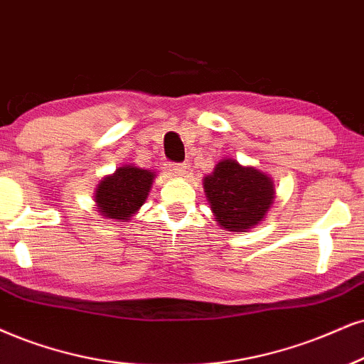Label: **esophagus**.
<instances>
[{"mask_svg": "<svg viewBox=\"0 0 364 364\" xmlns=\"http://www.w3.org/2000/svg\"><path fill=\"white\" fill-rule=\"evenodd\" d=\"M170 172L181 177V175L187 172V167L183 164H170Z\"/></svg>", "mask_w": 364, "mask_h": 364, "instance_id": "34e87169", "label": "esophagus"}]
</instances>
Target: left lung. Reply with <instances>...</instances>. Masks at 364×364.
I'll use <instances>...</instances> for the list:
<instances>
[{"label":"left lung","mask_w":364,"mask_h":364,"mask_svg":"<svg viewBox=\"0 0 364 364\" xmlns=\"http://www.w3.org/2000/svg\"><path fill=\"white\" fill-rule=\"evenodd\" d=\"M204 192L223 230L246 232L270 209L275 199L272 178L255 167L224 159L204 177Z\"/></svg>","instance_id":"8db88e82"}]
</instances>
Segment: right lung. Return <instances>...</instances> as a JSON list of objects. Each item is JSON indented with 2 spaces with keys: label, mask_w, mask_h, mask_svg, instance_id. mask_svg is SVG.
I'll use <instances>...</instances> for the list:
<instances>
[{
  "label": "right lung",
  "mask_w": 364,
  "mask_h": 364,
  "mask_svg": "<svg viewBox=\"0 0 364 364\" xmlns=\"http://www.w3.org/2000/svg\"><path fill=\"white\" fill-rule=\"evenodd\" d=\"M155 172L124 165L102 178L96 189V205L101 216L124 223L141 208L154 183Z\"/></svg>",
  "instance_id": "add662e5"
}]
</instances>
